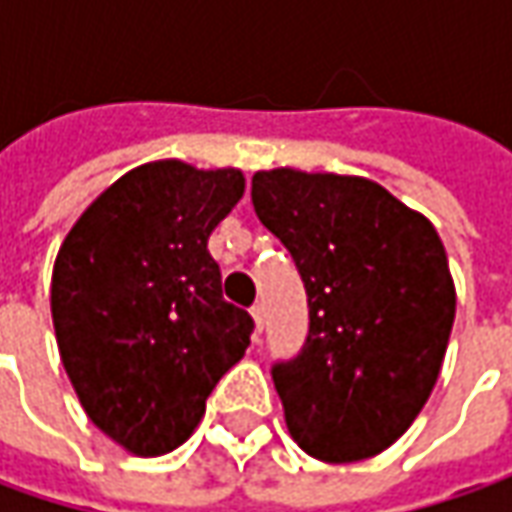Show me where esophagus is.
<instances>
[{
  "label": "esophagus",
  "instance_id": "esophagus-1",
  "mask_svg": "<svg viewBox=\"0 0 512 512\" xmlns=\"http://www.w3.org/2000/svg\"><path fill=\"white\" fill-rule=\"evenodd\" d=\"M250 316H253V322H256V333H262V327H265V305L256 302V305L250 307Z\"/></svg>",
  "mask_w": 512,
  "mask_h": 512
}]
</instances>
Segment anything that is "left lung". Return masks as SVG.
<instances>
[{"label": "left lung", "mask_w": 512, "mask_h": 512, "mask_svg": "<svg viewBox=\"0 0 512 512\" xmlns=\"http://www.w3.org/2000/svg\"><path fill=\"white\" fill-rule=\"evenodd\" d=\"M250 199L310 307L302 353L273 364L287 430L313 459H370L422 413L442 370L456 316L442 239L362 176L259 170Z\"/></svg>", "instance_id": "left-lung-1"}]
</instances>
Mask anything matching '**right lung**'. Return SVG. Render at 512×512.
<instances>
[{"label":"right lung","instance_id":"obj_1","mask_svg":"<svg viewBox=\"0 0 512 512\" xmlns=\"http://www.w3.org/2000/svg\"><path fill=\"white\" fill-rule=\"evenodd\" d=\"M245 193L236 168L139 165L96 196L56 253L50 313L88 419L133 456L190 439L253 319L222 299L207 239Z\"/></svg>","mask_w":512,"mask_h":512}]
</instances>
